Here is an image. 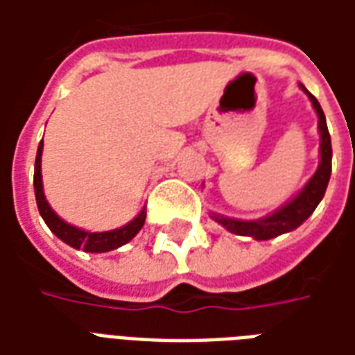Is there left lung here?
<instances>
[{
  "instance_id": "1",
  "label": "left lung",
  "mask_w": 355,
  "mask_h": 355,
  "mask_svg": "<svg viewBox=\"0 0 355 355\" xmlns=\"http://www.w3.org/2000/svg\"><path fill=\"white\" fill-rule=\"evenodd\" d=\"M304 89V85H300ZM308 93V91H306ZM310 101H312L313 108L318 112V117H320V135H321V162L320 167L315 171L308 184L304 186V190L298 193L297 198L293 201H289L285 207H282L279 211H275L274 215L266 216V218H261V220H234V218H226V216H213L216 223H220L226 228V230L234 232L238 236H249V238L254 239H272L282 236L285 232H291L298 228L300 224L304 223L308 216L312 215L315 207L320 205V201L323 200L325 196V190H327L329 177H331V159H333V150H331V137H329L327 123H325V114L321 110L320 102L313 94L308 93Z\"/></svg>"
}]
</instances>
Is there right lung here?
I'll return each instance as SVG.
<instances>
[{"instance_id":"right-lung-1","label":"right lung","mask_w":355,"mask_h":355,"mask_svg":"<svg viewBox=\"0 0 355 355\" xmlns=\"http://www.w3.org/2000/svg\"><path fill=\"white\" fill-rule=\"evenodd\" d=\"M42 150H43V140L37 146V154H35V167H34V190H35V201H37V209H40V215L43 216L45 224L49 226L51 232L57 236L58 239H62L64 243H68L73 249H81V251H87V253H106V251H114L117 247L125 245L127 241H131L140 228L144 226L146 220V211L142 209L140 215L137 218H132L131 223L125 224L117 230L110 232H85L76 228L72 224L64 223L60 216L49 207V203L45 200V193H43V184H42Z\"/></svg>"}]
</instances>
